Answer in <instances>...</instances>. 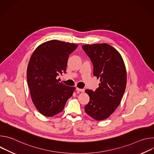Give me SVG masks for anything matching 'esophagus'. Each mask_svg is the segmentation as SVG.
I'll return each instance as SVG.
<instances>
[{
	"instance_id": "1",
	"label": "esophagus",
	"mask_w": 154,
	"mask_h": 154,
	"mask_svg": "<svg viewBox=\"0 0 154 154\" xmlns=\"http://www.w3.org/2000/svg\"><path fill=\"white\" fill-rule=\"evenodd\" d=\"M76 90H77V91H79V92H81V93L85 92V90H84V89H80V88H77Z\"/></svg>"
}]
</instances>
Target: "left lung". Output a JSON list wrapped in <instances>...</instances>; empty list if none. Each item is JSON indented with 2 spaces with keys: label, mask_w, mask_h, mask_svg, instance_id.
Here are the masks:
<instances>
[{
  "label": "left lung",
  "mask_w": 154,
  "mask_h": 154,
  "mask_svg": "<svg viewBox=\"0 0 154 154\" xmlns=\"http://www.w3.org/2000/svg\"><path fill=\"white\" fill-rule=\"evenodd\" d=\"M82 49L93 65V75L100 79L96 91L86 90L90 102L85 112L97 121L108 118L120 104L127 84L126 69L121 54L106 43L87 45Z\"/></svg>",
  "instance_id": "obj_1"
}]
</instances>
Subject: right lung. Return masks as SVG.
I'll return each mask as SVG.
<instances>
[{
	"label": "right lung",
	"instance_id": "right-lung-1",
	"mask_svg": "<svg viewBox=\"0 0 154 154\" xmlns=\"http://www.w3.org/2000/svg\"><path fill=\"white\" fill-rule=\"evenodd\" d=\"M78 45L51 40L39 45L32 54L27 79L32 102L42 115L51 117L64 109L75 90L60 83L59 74L65 73L69 54Z\"/></svg>",
	"mask_w": 154,
	"mask_h": 154
}]
</instances>
